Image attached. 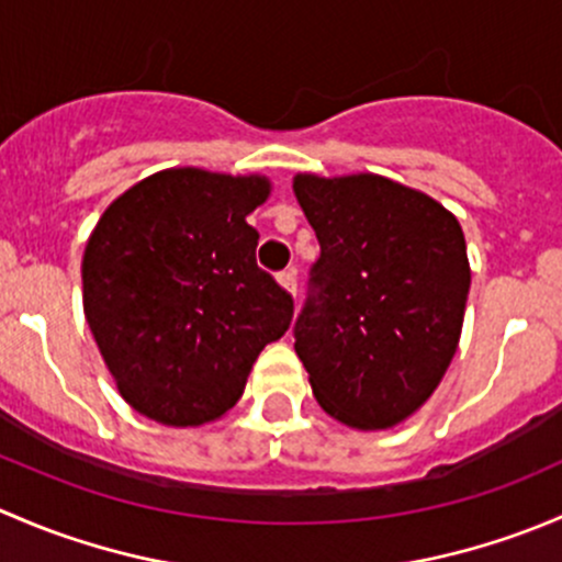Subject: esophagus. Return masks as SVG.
I'll use <instances>...</instances> for the list:
<instances>
[{
	"label": "esophagus",
	"mask_w": 562,
	"mask_h": 562,
	"mask_svg": "<svg viewBox=\"0 0 562 562\" xmlns=\"http://www.w3.org/2000/svg\"><path fill=\"white\" fill-rule=\"evenodd\" d=\"M277 282H280V285L285 288L291 296H296V271H293V269L280 271V274H277Z\"/></svg>",
	"instance_id": "obj_1"
}]
</instances>
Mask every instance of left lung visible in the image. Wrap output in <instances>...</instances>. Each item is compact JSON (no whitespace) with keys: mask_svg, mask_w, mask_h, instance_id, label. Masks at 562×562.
Masks as SVG:
<instances>
[{"mask_svg":"<svg viewBox=\"0 0 562 562\" xmlns=\"http://www.w3.org/2000/svg\"><path fill=\"white\" fill-rule=\"evenodd\" d=\"M321 258L296 321L317 405L375 432L411 418L440 386L470 291L462 225L427 192L378 173L293 176Z\"/></svg>","mask_w":562,"mask_h":562,"instance_id":"8db88e82","label":"left lung"}]
</instances>
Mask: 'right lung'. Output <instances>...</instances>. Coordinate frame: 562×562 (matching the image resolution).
<instances>
[{
	"label": "right lung",
	"mask_w": 562,
	"mask_h": 562,
	"mask_svg": "<svg viewBox=\"0 0 562 562\" xmlns=\"http://www.w3.org/2000/svg\"><path fill=\"white\" fill-rule=\"evenodd\" d=\"M260 173L166 168L124 190L83 249V315L119 394L166 427L217 422L288 331L293 299L255 263Z\"/></svg>",
	"instance_id": "right-lung-1"
}]
</instances>
